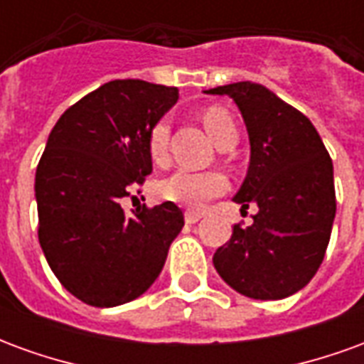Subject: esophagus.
<instances>
[{"label":"esophagus","mask_w":364,"mask_h":364,"mask_svg":"<svg viewBox=\"0 0 364 364\" xmlns=\"http://www.w3.org/2000/svg\"><path fill=\"white\" fill-rule=\"evenodd\" d=\"M200 218H203V214L200 213H193V210H187V213H185V222H187V224H197Z\"/></svg>","instance_id":"34e87169"}]
</instances>
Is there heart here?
Wrapping results in <instances>:
<instances>
[{
    "mask_svg": "<svg viewBox=\"0 0 364 364\" xmlns=\"http://www.w3.org/2000/svg\"><path fill=\"white\" fill-rule=\"evenodd\" d=\"M206 132L214 142L220 146L230 136H237V128L234 119L228 112L218 107H210L203 112ZM169 132L171 124L167 117L158 119L146 134V148L151 164L158 167H166L169 161ZM228 189L226 177L218 171H191V169H177L173 175L159 183V197L166 198L175 205L187 206L193 210L203 208L206 200L220 197Z\"/></svg>",
    "mask_w": 364,
    "mask_h": 364,
    "instance_id": "1",
    "label": "heart"
}]
</instances>
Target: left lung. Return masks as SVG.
<instances>
[{
	"label": "left lung",
	"mask_w": 364,
	"mask_h": 364,
	"mask_svg": "<svg viewBox=\"0 0 364 364\" xmlns=\"http://www.w3.org/2000/svg\"><path fill=\"white\" fill-rule=\"evenodd\" d=\"M208 93L232 97L244 117L252 158L234 200L259 208L252 226H234L214 267L244 296L281 300L323 261L336 218L333 164L310 119L265 85L237 82Z\"/></svg>",
	"instance_id": "left-lung-1"
}]
</instances>
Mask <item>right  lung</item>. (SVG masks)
I'll list each match as a JSON object with an SVG mask.
<instances>
[{"label": "right lung", "mask_w": 364, "mask_h": 364, "mask_svg": "<svg viewBox=\"0 0 364 364\" xmlns=\"http://www.w3.org/2000/svg\"><path fill=\"white\" fill-rule=\"evenodd\" d=\"M177 97V87L114 80L72 105L48 136L35 179L38 242L62 287L85 304L144 294L185 224L169 200L132 214L120 206L151 173L146 134Z\"/></svg>", "instance_id": "1"}]
</instances>
